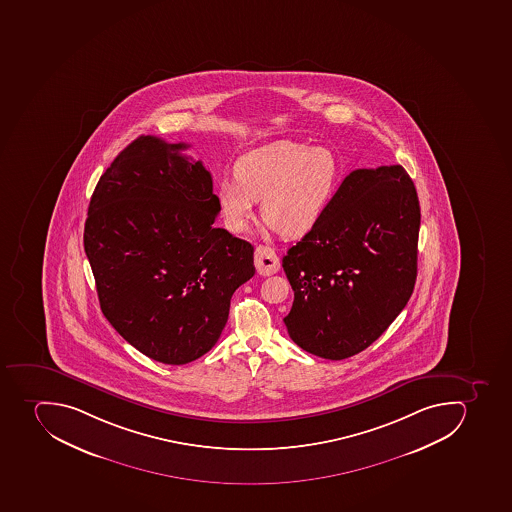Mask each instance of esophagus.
<instances>
[{
  "label": "esophagus",
  "instance_id": "esophagus-1",
  "mask_svg": "<svg viewBox=\"0 0 512 512\" xmlns=\"http://www.w3.org/2000/svg\"><path fill=\"white\" fill-rule=\"evenodd\" d=\"M254 264L261 275H272L280 269L279 256L269 246L259 245L254 253Z\"/></svg>",
  "mask_w": 512,
  "mask_h": 512
}]
</instances>
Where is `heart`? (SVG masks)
<instances>
[{"label": "heart", "mask_w": 512, "mask_h": 512, "mask_svg": "<svg viewBox=\"0 0 512 512\" xmlns=\"http://www.w3.org/2000/svg\"><path fill=\"white\" fill-rule=\"evenodd\" d=\"M339 160L326 147L275 141L241 155L235 178L217 188V206L227 230L245 232L261 199L267 227L300 237L316 227L339 185Z\"/></svg>", "instance_id": "b5f03b06"}]
</instances>
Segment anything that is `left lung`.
Masks as SVG:
<instances>
[{"label":"left lung","mask_w":512,"mask_h":512,"mask_svg":"<svg viewBox=\"0 0 512 512\" xmlns=\"http://www.w3.org/2000/svg\"><path fill=\"white\" fill-rule=\"evenodd\" d=\"M420 202L404 167L358 168L282 259L295 300L290 339L326 360L370 347L412 297Z\"/></svg>","instance_id":"1"}]
</instances>
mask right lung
Segmentation results:
<instances>
[{
    "mask_svg": "<svg viewBox=\"0 0 512 512\" xmlns=\"http://www.w3.org/2000/svg\"><path fill=\"white\" fill-rule=\"evenodd\" d=\"M139 136L95 186L84 227L100 308L139 352L186 365L209 352L232 295L254 275V248L214 227L211 172L201 160Z\"/></svg>",
    "mask_w": 512,
    "mask_h": 512,
    "instance_id": "right-lung-1",
    "label": "right lung"
}]
</instances>
